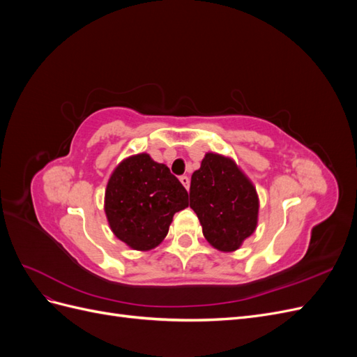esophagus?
I'll list each match as a JSON object with an SVG mask.
<instances>
[{"mask_svg": "<svg viewBox=\"0 0 357 357\" xmlns=\"http://www.w3.org/2000/svg\"><path fill=\"white\" fill-rule=\"evenodd\" d=\"M180 181H181V185L189 190V188H190V178H189L188 176H181V177H180Z\"/></svg>", "mask_w": 357, "mask_h": 357, "instance_id": "1", "label": "esophagus"}]
</instances>
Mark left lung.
<instances>
[{"label": "left lung", "instance_id": "8db88e82", "mask_svg": "<svg viewBox=\"0 0 357 357\" xmlns=\"http://www.w3.org/2000/svg\"><path fill=\"white\" fill-rule=\"evenodd\" d=\"M190 208L197 213L202 234L220 252H235L257 226L256 188L235 160L205 153L192 174Z\"/></svg>", "mask_w": 357, "mask_h": 357}]
</instances>
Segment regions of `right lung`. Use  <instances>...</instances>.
I'll return each mask as SVG.
<instances>
[{"label": "right lung", "mask_w": 357, "mask_h": 357, "mask_svg": "<svg viewBox=\"0 0 357 357\" xmlns=\"http://www.w3.org/2000/svg\"><path fill=\"white\" fill-rule=\"evenodd\" d=\"M188 190L165 164L138 153L123 159L107 183L104 210L113 234L134 250H152L165 238Z\"/></svg>", "instance_id": "right-lung-1"}]
</instances>
